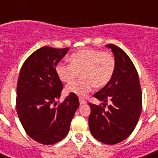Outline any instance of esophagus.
Listing matches in <instances>:
<instances>
[{
    "label": "esophagus",
    "instance_id": "1",
    "mask_svg": "<svg viewBox=\"0 0 158 158\" xmlns=\"http://www.w3.org/2000/svg\"><path fill=\"white\" fill-rule=\"evenodd\" d=\"M79 103H80V105H84V104L86 103V101L84 100L83 98H79Z\"/></svg>",
    "mask_w": 158,
    "mask_h": 158
}]
</instances>
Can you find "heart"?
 Wrapping results in <instances>:
<instances>
[{"instance_id":"1","label":"heart","mask_w":158,"mask_h":158,"mask_svg":"<svg viewBox=\"0 0 158 158\" xmlns=\"http://www.w3.org/2000/svg\"><path fill=\"white\" fill-rule=\"evenodd\" d=\"M116 61L114 55L95 49H83L69 56V64L59 63L56 72L60 81L72 84L81 74L82 79L66 87L67 94L84 97L93 87L102 89L115 74Z\"/></svg>"}]
</instances>
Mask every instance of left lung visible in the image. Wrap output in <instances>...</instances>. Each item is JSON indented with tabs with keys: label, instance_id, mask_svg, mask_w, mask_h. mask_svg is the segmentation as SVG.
Segmentation results:
<instances>
[{
	"label": "left lung",
	"instance_id": "left-lung-1",
	"mask_svg": "<svg viewBox=\"0 0 158 158\" xmlns=\"http://www.w3.org/2000/svg\"><path fill=\"white\" fill-rule=\"evenodd\" d=\"M106 47L115 58V74L106 86L94 94L103 102L102 106L89 102V125L96 139L115 144L129 137L136 127L142 111V91L137 69L128 55L117 46Z\"/></svg>",
	"mask_w": 158,
	"mask_h": 158
}]
</instances>
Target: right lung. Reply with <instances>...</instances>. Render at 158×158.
Returning a JSON list of instances; mask_svg holds the SVG:
<instances>
[{
    "instance_id": "1",
    "label": "right lung",
    "mask_w": 158,
    "mask_h": 158,
    "mask_svg": "<svg viewBox=\"0 0 158 158\" xmlns=\"http://www.w3.org/2000/svg\"><path fill=\"white\" fill-rule=\"evenodd\" d=\"M68 50L43 47L26 59L19 72L17 114L27 135L42 144H54L66 136L79 106L77 95L72 94L57 102L63 84L56 66Z\"/></svg>"
}]
</instances>
